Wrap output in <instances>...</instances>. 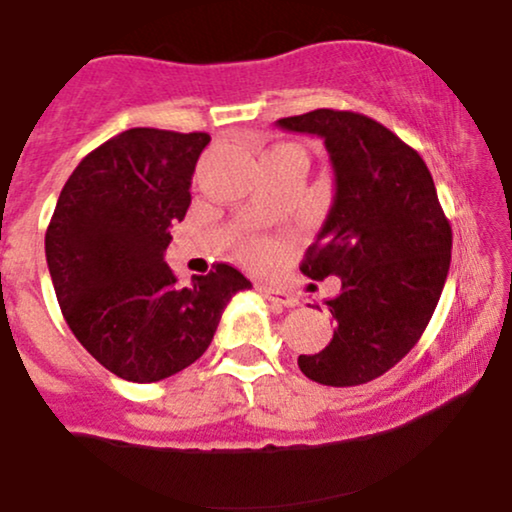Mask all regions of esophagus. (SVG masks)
Listing matches in <instances>:
<instances>
[{"label": "esophagus", "instance_id": "34e87169", "mask_svg": "<svg viewBox=\"0 0 512 512\" xmlns=\"http://www.w3.org/2000/svg\"><path fill=\"white\" fill-rule=\"evenodd\" d=\"M260 293L267 298V301H272L276 305H284V308H293V305H298V298L293 296V293L274 289V286H260Z\"/></svg>", "mask_w": 512, "mask_h": 512}]
</instances>
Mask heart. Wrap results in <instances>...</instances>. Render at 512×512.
Masks as SVG:
<instances>
[{"mask_svg":"<svg viewBox=\"0 0 512 512\" xmlns=\"http://www.w3.org/2000/svg\"><path fill=\"white\" fill-rule=\"evenodd\" d=\"M291 154L293 156H303V151L298 149L296 144H279V146H274V149L269 151L267 156H291ZM269 252H272V245H269L264 238H245L243 243H240V255H243L245 260H250V262L267 260Z\"/></svg>","mask_w":512,"mask_h":512,"instance_id":"heart-1","label":"heart"}]
</instances>
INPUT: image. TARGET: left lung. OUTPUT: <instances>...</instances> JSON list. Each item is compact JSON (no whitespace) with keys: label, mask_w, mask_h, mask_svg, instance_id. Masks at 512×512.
<instances>
[{"label":"left lung","mask_w":512,"mask_h":512,"mask_svg":"<svg viewBox=\"0 0 512 512\" xmlns=\"http://www.w3.org/2000/svg\"><path fill=\"white\" fill-rule=\"evenodd\" d=\"M276 125L325 139L334 168L332 209L301 272L342 279V293L325 301L337 327L325 349L298 356V368L320 385L370 383L414 349L436 310L450 221L424 158L373 117L320 108Z\"/></svg>","instance_id":"obj_1"}]
</instances>
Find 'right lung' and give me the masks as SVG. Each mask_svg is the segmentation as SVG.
Wrapping results in <instances>:
<instances>
[{
    "label": "right lung",
    "instance_id": "obj_1",
    "mask_svg": "<svg viewBox=\"0 0 512 512\" xmlns=\"http://www.w3.org/2000/svg\"><path fill=\"white\" fill-rule=\"evenodd\" d=\"M207 132L134 127L93 149L64 182L45 257L81 346L129 383L180 373L209 349L226 303L250 281L231 264L180 286L163 262L190 207Z\"/></svg>",
    "mask_w": 512,
    "mask_h": 512
}]
</instances>
